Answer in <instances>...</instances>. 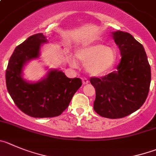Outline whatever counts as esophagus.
I'll return each instance as SVG.
<instances>
[{
	"mask_svg": "<svg viewBox=\"0 0 156 156\" xmlns=\"http://www.w3.org/2000/svg\"><path fill=\"white\" fill-rule=\"evenodd\" d=\"M82 82H83V84H84V85H85V84H87L88 83H89V80H88L87 78H83Z\"/></svg>",
	"mask_w": 156,
	"mask_h": 156,
	"instance_id": "obj_1",
	"label": "esophagus"
}]
</instances>
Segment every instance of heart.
<instances>
[{"instance_id": "1", "label": "heart", "mask_w": 156, "mask_h": 156, "mask_svg": "<svg viewBox=\"0 0 156 156\" xmlns=\"http://www.w3.org/2000/svg\"><path fill=\"white\" fill-rule=\"evenodd\" d=\"M76 57L84 63L88 74L92 76H100L107 73L115 63L116 51L104 44H94L79 48L76 52ZM69 63L76 66L77 62L69 58Z\"/></svg>"}]
</instances>
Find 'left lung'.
<instances>
[{"mask_svg":"<svg viewBox=\"0 0 156 156\" xmlns=\"http://www.w3.org/2000/svg\"><path fill=\"white\" fill-rule=\"evenodd\" d=\"M121 59L117 70L102 77H91L96 90L94 109L101 117H126L145 103L151 83V67L141 43L128 32L112 33Z\"/></svg>","mask_w":156,"mask_h":156,"instance_id":"left-lung-1","label":"left lung"}]
</instances>
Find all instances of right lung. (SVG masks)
<instances>
[{
    "instance_id": "obj_1",
    "label": "right lung",
    "mask_w": 156,
    "mask_h": 156,
    "mask_svg": "<svg viewBox=\"0 0 156 156\" xmlns=\"http://www.w3.org/2000/svg\"><path fill=\"white\" fill-rule=\"evenodd\" d=\"M46 37L38 33L28 37L15 48L6 69V85L16 106L33 118L60 115L69 107L73 97L82 85L80 78H68L62 71L50 70L46 77L36 83L22 78V69L32 58L39 56L41 45Z\"/></svg>"
}]
</instances>
